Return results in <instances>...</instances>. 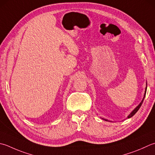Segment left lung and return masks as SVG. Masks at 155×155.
<instances>
[{"instance_id": "8db88e82", "label": "left lung", "mask_w": 155, "mask_h": 155, "mask_svg": "<svg viewBox=\"0 0 155 155\" xmlns=\"http://www.w3.org/2000/svg\"><path fill=\"white\" fill-rule=\"evenodd\" d=\"M146 93H147V87H146V91H145V93H144V98H143V99H142V101L140 102V104H139V105L137 106V107H136L134 109V110L132 111V113L129 115L128 117V118H130V117H132V116H134V114L136 113V112H137V111H138L139 109H140V107H141V105H142V103H143L144 99V97H145V95H146ZM106 121H107V120H106Z\"/></svg>"}]
</instances>
